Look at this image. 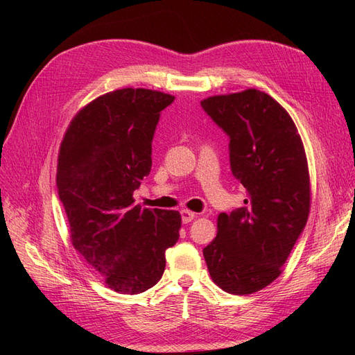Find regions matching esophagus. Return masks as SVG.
I'll return each mask as SVG.
<instances>
[{"mask_svg":"<svg viewBox=\"0 0 355 355\" xmlns=\"http://www.w3.org/2000/svg\"><path fill=\"white\" fill-rule=\"evenodd\" d=\"M180 215H182V221H183V224H187V223H191L193 218H195V214L193 212H191V210H182V212H180Z\"/></svg>","mask_w":355,"mask_h":355,"instance_id":"obj_1","label":"esophagus"}]
</instances>
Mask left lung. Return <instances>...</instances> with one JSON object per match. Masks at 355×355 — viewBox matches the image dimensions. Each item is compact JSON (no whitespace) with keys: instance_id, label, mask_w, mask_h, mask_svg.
I'll return each instance as SVG.
<instances>
[{"instance_id":"8db88e82","label":"left lung","mask_w":355,"mask_h":355,"mask_svg":"<svg viewBox=\"0 0 355 355\" xmlns=\"http://www.w3.org/2000/svg\"><path fill=\"white\" fill-rule=\"evenodd\" d=\"M207 116L229 135L230 169L245 187L244 207L218 216L202 254L214 282L252 294L281 275L310 214V175L290 114L259 89L207 97Z\"/></svg>"}]
</instances>
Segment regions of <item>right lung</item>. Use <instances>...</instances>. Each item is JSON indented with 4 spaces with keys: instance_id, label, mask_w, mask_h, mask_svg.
Here are the masks:
<instances>
[{
    "instance_id": "add662e5",
    "label": "right lung",
    "mask_w": 355,
    "mask_h": 355,
    "mask_svg": "<svg viewBox=\"0 0 355 355\" xmlns=\"http://www.w3.org/2000/svg\"><path fill=\"white\" fill-rule=\"evenodd\" d=\"M173 99L145 88L103 94L71 120L59 149L56 186L71 243L120 294L160 281L164 253L180 236L177 210L141 209L132 198L153 166L160 112Z\"/></svg>"
}]
</instances>
